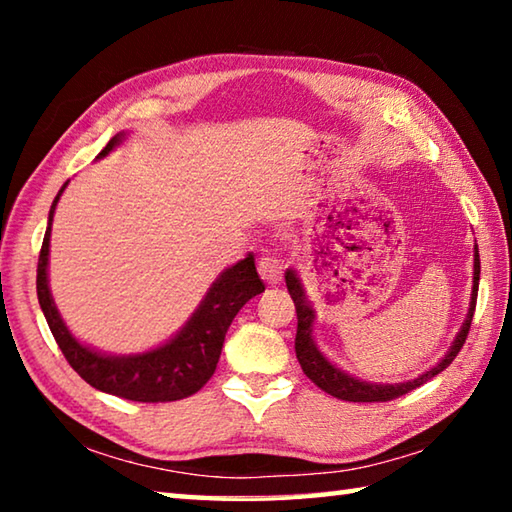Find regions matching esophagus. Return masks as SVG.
<instances>
[{
	"label": "esophagus",
	"mask_w": 512,
	"mask_h": 512,
	"mask_svg": "<svg viewBox=\"0 0 512 512\" xmlns=\"http://www.w3.org/2000/svg\"><path fill=\"white\" fill-rule=\"evenodd\" d=\"M282 262L277 257H273V255H264L262 259H259V264H257V271H259V277H262V280L266 282V284H277L282 280Z\"/></svg>",
	"instance_id": "obj_1"
}]
</instances>
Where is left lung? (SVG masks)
<instances>
[{"label":"left lung","mask_w":512,"mask_h":512,"mask_svg":"<svg viewBox=\"0 0 512 512\" xmlns=\"http://www.w3.org/2000/svg\"><path fill=\"white\" fill-rule=\"evenodd\" d=\"M479 273H481L479 248L474 246V277H472L474 284H472L470 309H467V318L461 327V332L456 334L452 348H449L445 357L438 361V366H433L431 370H427L420 377L402 381V384H370V381H361L357 377L348 375V372H343L341 368H336L334 363H329L325 354L316 348L314 336H311V332H314L316 311L309 305L298 273L293 271V268H287L284 280H287V289L291 293L293 305H296V314H298L296 357L300 361L302 372H305V375L314 381L320 391H325L332 397H339V400H345V402H388V400H395V397H400V395L411 393L413 388L427 384L431 377H436L438 372H443L449 363L456 359V354L461 352L467 334H470V325H472V316H474V307H476V293H479Z\"/></svg>","instance_id":"1"}]
</instances>
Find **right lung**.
<instances>
[{
  "label": "right lung",
  "instance_id": "add662e5",
  "mask_svg": "<svg viewBox=\"0 0 512 512\" xmlns=\"http://www.w3.org/2000/svg\"><path fill=\"white\" fill-rule=\"evenodd\" d=\"M124 137V133L112 137L106 149L99 153V158H106L115 146L124 142ZM67 183L60 187L58 196L51 203L49 225L38 257L36 280L40 309L67 363L97 391L124 397V400L176 402L198 393L214 375L216 363H219L221 357L225 332H228L230 323L239 314V309L250 298L264 291V282L259 280L255 268V257L248 255L235 266L225 268L212 282L210 291H207V296L201 300L192 318L167 343L149 352L124 354V357L97 352L83 345L79 339H74L72 332L63 323V318H60L56 302L49 291L47 264L51 221H54L58 198L65 192Z\"/></svg>",
  "mask_w": 512,
  "mask_h": 512
}]
</instances>
